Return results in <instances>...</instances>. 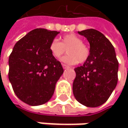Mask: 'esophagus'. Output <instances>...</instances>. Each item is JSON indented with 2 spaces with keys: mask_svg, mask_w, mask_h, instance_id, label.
Here are the masks:
<instances>
[{
  "mask_svg": "<svg viewBox=\"0 0 128 128\" xmlns=\"http://www.w3.org/2000/svg\"><path fill=\"white\" fill-rule=\"evenodd\" d=\"M62 66H63V68H64V70H66V69H68V68H70V66H67V65H66V64H62Z\"/></svg>",
  "mask_w": 128,
  "mask_h": 128,
  "instance_id": "obj_1",
  "label": "esophagus"
}]
</instances>
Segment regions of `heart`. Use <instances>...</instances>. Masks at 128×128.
<instances>
[{
  "instance_id": "obj_1",
  "label": "heart",
  "mask_w": 128,
  "mask_h": 128,
  "mask_svg": "<svg viewBox=\"0 0 128 128\" xmlns=\"http://www.w3.org/2000/svg\"><path fill=\"white\" fill-rule=\"evenodd\" d=\"M50 50L56 58H59L66 50L68 55L62 58V61L66 64H76L78 62L83 64L90 56V48L88 45L75 34L64 36L61 42L53 40L50 44Z\"/></svg>"
}]
</instances>
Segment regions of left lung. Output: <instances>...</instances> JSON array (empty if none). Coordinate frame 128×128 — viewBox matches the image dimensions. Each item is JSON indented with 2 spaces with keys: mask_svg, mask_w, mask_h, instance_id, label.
I'll use <instances>...</instances> for the list:
<instances>
[{
  "mask_svg": "<svg viewBox=\"0 0 128 128\" xmlns=\"http://www.w3.org/2000/svg\"><path fill=\"white\" fill-rule=\"evenodd\" d=\"M89 41L90 56L82 66L75 68L76 73L72 92L82 104L96 108L110 96L118 82V62L110 40L98 30L78 32Z\"/></svg>",
  "mask_w": 128,
  "mask_h": 128,
  "instance_id": "left-lung-1",
  "label": "left lung"
}]
</instances>
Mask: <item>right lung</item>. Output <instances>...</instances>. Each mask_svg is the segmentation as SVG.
<instances>
[{
  "label": "right lung",
  "instance_id": "obj_1",
  "mask_svg": "<svg viewBox=\"0 0 128 128\" xmlns=\"http://www.w3.org/2000/svg\"><path fill=\"white\" fill-rule=\"evenodd\" d=\"M58 33L33 30L15 44L10 56L9 80L18 98L29 105L47 102L64 72L61 62L50 50V43Z\"/></svg>",
  "mask_w": 128,
  "mask_h": 128
}]
</instances>
